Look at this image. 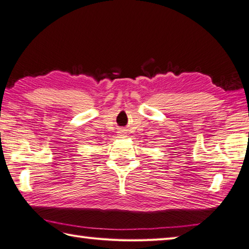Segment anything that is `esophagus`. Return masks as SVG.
<instances>
[{"label": "esophagus", "mask_w": 249, "mask_h": 249, "mask_svg": "<svg viewBox=\"0 0 249 249\" xmlns=\"http://www.w3.org/2000/svg\"><path fill=\"white\" fill-rule=\"evenodd\" d=\"M120 136H121V137H125V136H126V133H124V131H121Z\"/></svg>", "instance_id": "esophagus-1"}]
</instances>
